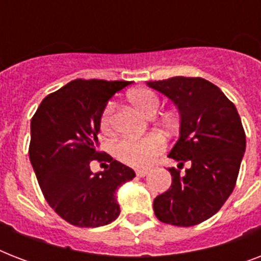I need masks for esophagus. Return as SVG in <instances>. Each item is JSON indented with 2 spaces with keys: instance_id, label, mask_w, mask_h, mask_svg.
Listing matches in <instances>:
<instances>
[{
  "instance_id": "obj_1",
  "label": "esophagus",
  "mask_w": 261,
  "mask_h": 261,
  "mask_svg": "<svg viewBox=\"0 0 261 261\" xmlns=\"http://www.w3.org/2000/svg\"><path fill=\"white\" fill-rule=\"evenodd\" d=\"M135 173H137V176H138V177H145V176H147V174H149V171H147V169H138V171L135 172Z\"/></svg>"
}]
</instances>
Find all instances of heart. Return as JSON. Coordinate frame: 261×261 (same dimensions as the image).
<instances>
[{"label": "heart", "mask_w": 261, "mask_h": 261, "mask_svg": "<svg viewBox=\"0 0 261 261\" xmlns=\"http://www.w3.org/2000/svg\"><path fill=\"white\" fill-rule=\"evenodd\" d=\"M128 101L141 114L151 118L157 114L160 108V98L151 90L138 89L131 92ZM114 104H108L100 119V128L104 133L111 130ZM165 149V141L157 134L149 135L145 138H127L116 143L115 154L120 161L135 168L149 167L157 155Z\"/></svg>", "instance_id": "1"}]
</instances>
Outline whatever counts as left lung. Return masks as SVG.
<instances>
[{
    "label": "left lung",
    "instance_id": "8db88e82",
    "mask_svg": "<svg viewBox=\"0 0 261 261\" xmlns=\"http://www.w3.org/2000/svg\"><path fill=\"white\" fill-rule=\"evenodd\" d=\"M172 100L180 115V131L168 157L171 188L154 199L155 217L174 226H194L223 206L234 190L245 153V133L237 108L217 85L199 77L149 81Z\"/></svg>",
    "mask_w": 261,
    "mask_h": 261
}]
</instances>
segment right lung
Wrapping results in <instances>:
<instances>
[{
  "instance_id": "add662e5",
  "label": "right lung",
  "mask_w": 261,
  "mask_h": 261,
  "mask_svg": "<svg viewBox=\"0 0 261 261\" xmlns=\"http://www.w3.org/2000/svg\"><path fill=\"white\" fill-rule=\"evenodd\" d=\"M130 81L74 80L43 98L31 120L30 160L47 203L71 225L97 227L118 218L116 191L135 177L131 168L97 150L108 100ZM108 159L93 174L90 161Z\"/></svg>"
}]
</instances>
